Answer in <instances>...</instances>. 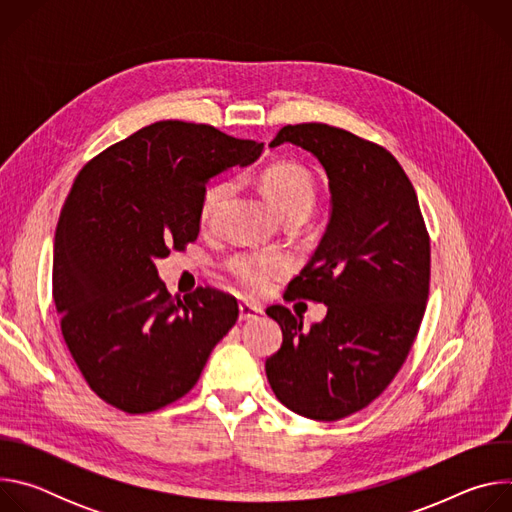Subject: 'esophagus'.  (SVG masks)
<instances>
[{
	"instance_id": "esophagus-1",
	"label": "esophagus",
	"mask_w": 512,
	"mask_h": 512,
	"mask_svg": "<svg viewBox=\"0 0 512 512\" xmlns=\"http://www.w3.org/2000/svg\"><path fill=\"white\" fill-rule=\"evenodd\" d=\"M263 314V308L257 306V304H249V302H241L239 304V318L245 322V320H255Z\"/></svg>"
}]
</instances>
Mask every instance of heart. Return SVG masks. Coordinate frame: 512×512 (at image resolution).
<instances>
[{
	"label": "heart",
	"instance_id": "obj_1",
	"mask_svg": "<svg viewBox=\"0 0 512 512\" xmlns=\"http://www.w3.org/2000/svg\"><path fill=\"white\" fill-rule=\"evenodd\" d=\"M259 186L269 204L283 218L287 214L308 216L316 202V182L310 170L296 162H277L259 174ZM233 192V182H210L198 202V221L202 227H212L225 200ZM231 277L251 294H261L273 281L285 275V263L275 255L263 253H237L227 261Z\"/></svg>",
	"mask_w": 512,
	"mask_h": 512
}]
</instances>
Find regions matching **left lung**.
<instances>
[{"mask_svg":"<svg viewBox=\"0 0 512 512\" xmlns=\"http://www.w3.org/2000/svg\"><path fill=\"white\" fill-rule=\"evenodd\" d=\"M285 141L324 166L332 214L283 298L328 312L304 330L285 306L267 308L283 342L265 373L287 409L338 421L373 403L403 367L429 294V235L413 184L383 145L326 123L285 125L271 148Z\"/></svg>","mask_w":512,"mask_h":512,"instance_id":"obj_1","label":"left lung"}]
</instances>
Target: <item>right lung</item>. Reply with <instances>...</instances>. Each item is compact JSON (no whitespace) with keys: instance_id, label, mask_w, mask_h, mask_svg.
<instances>
[{"instance_id":"1","label":"right lung","mask_w":512,"mask_h":512,"mask_svg":"<svg viewBox=\"0 0 512 512\" xmlns=\"http://www.w3.org/2000/svg\"><path fill=\"white\" fill-rule=\"evenodd\" d=\"M261 152L212 125L158 121L75 178L54 237L52 298L72 358L105 403L137 415L178 401L235 326L233 296L206 285L180 300L156 259L196 241L206 182Z\"/></svg>"}]
</instances>
